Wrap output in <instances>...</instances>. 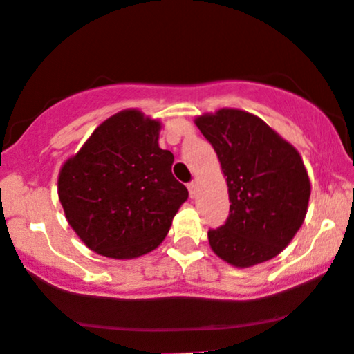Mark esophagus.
Listing matches in <instances>:
<instances>
[{"mask_svg": "<svg viewBox=\"0 0 354 354\" xmlns=\"http://www.w3.org/2000/svg\"><path fill=\"white\" fill-rule=\"evenodd\" d=\"M188 189H189V196L196 198V195H198V183H196V181H192V183L188 185Z\"/></svg>", "mask_w": 354, "mask_h": 354, "instance_id": "1", "label": "esophagus"}]
</instances>
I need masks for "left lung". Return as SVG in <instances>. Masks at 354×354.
Listing matches in <instances>:
<instances>
[{"label": "left lung", "instance_id": "1", "mask_svg": "<svg viewBox=\"0 0 354 354\" xmlns=\"http://www.w3.org/2000/svg\"><path fill=\"white\" fill-rule=\"evenodd\" d=\"M195 124L227 178L230 215L208 232L212 250L239 269L281 254L308 213L310 181L301 154L250 112L220 109Z\"/></svg>", "mask_w": 354, "mask_h": 354}]
</instances>
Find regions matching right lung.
Listing matches in <instances>:
<instances>
[{
    "mask_svg": "<svg viewBox=\"0 0 354 354\" xmlns=\"http://www.w3.org/2000/svg\"><path fill=\"white\" fill-rule=\"evenodd\" d=\"M161 122L138 109L104 120L58 173L65 218L91 250L109 259L149 254L168 235L188 189L158 145Z\"/></svg>",
    "mask_w": 354,
    "mask_h": 354,
    "instance_id": "1",
    "label": "right lung"
}]
</instances>
